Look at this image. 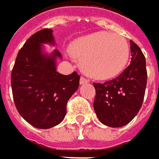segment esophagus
I'll list each match as a JSON object with an SVG mask.
<instances>
[{
  "mask_svg": "<svg viewBox=\"0 0 159 159\" xmlns=\"http://www.w3.org/2000/svg\"><path fill=\"white\" fill-rule=\"evenodd\" d=\"M90 81L88 79H86L85 77H84V76H82L81 78H80V84H88Z\"/></svg>",
  "mask_w": 159,
  "mask_h": 159,
  "instance_id": "1",
  "label": "esophagus"
}]
</instances>
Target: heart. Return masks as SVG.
<instances>
[{
    "instance_id": "obj_1",
    "label": "heart",
    "mask_w": 159,
    "mask_h": 159,
    "mask_svg": "<svg viewBox=\"0 0 159 159\" xmlns=\"http://www.w3.org/2000/svg\"><path fill=\"white\" fill-rule=\"evenodd\" d=\"M69 51L80 61L82 70L97 80L118 75L129 59L126 40L109 32H96L76 39L70 44Z\"/></svg>"
}]
</instances>
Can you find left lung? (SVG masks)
Listing matches in <instances>:
<instances>
[{
  "mask_svg": "<svg viewBox=\"0 0 159 159\" xmlns=\"http://www.w3.org/2000/svg\"><path fill=\"white\" fill-rule=\"evenodd\" d=\"M132 59L119 76L104 84H93V107L99 120L109 127H122L134 118L142 107L147 85L146 59L130 41Z\"/></svg>",
  "mask_w": 159,
  "mask_h": 159,
  "instance_id": "left-lung-1",
  "label": "left lung"
}]
</instances>
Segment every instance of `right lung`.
<instances>
[{
	"label": "right lung",
	"mask_w": 159,
	"mask_h": 159,
	"mask_svg": "<svg viewBox=\"0 0 159 159\" xmlns=\"http://www.w3.org/2000/svg\"><path fill=\"white\" fill-rule=\"evenodd\" d=\"M52 29H43L27 39L20 49L11 73V88L18 113L39 129L60 124L66 114V103L79 86L76 72H57L56 49L46 52L44 44L55 45Z\"/></svg>",
	"instance_id": "1"
}]
</instances>
